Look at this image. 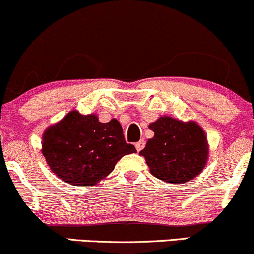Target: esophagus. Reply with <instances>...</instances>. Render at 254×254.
Masks as SVG:
<instances>
[{
	"instance_id": "obj_1",
	"label": "esophagus",
	"mask_w": 254,
	"mask_h": 254,
	"mask_svg": "<svg viewBox=\"0 0 254 254\" xmlns=\"http://www.w3.org/2000/svg\"><path fill=\"white\" fill-rule=\"evenodd\" d=\"M144 145H145V142H144V140H139V142H137L136 143V144H135V146H136V150L137 151H140V150H142V149L143 148H144Z\"/></svg>"
}]
</instances>
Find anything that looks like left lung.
Returning <instances> with one entry per match:
<instances>
[{
	"instance_id": "obj_1",
	"label": "left lung",
	"mask_w": 254,
	"mask_h": 254,
	"mask_svg": "<svg viewBox=\"0 0 254 254\" xmlns=\"http://www.w3.org/2000/svg\"><path fill=\"white\" fill-rule=\"evenodd\" d=\"M149 138L140 156L145 158L152 176L167 183L183 185L196 177L208 160V142L196 122H182L163 116L149 124Z\"/></svg>"
}]
</instances>
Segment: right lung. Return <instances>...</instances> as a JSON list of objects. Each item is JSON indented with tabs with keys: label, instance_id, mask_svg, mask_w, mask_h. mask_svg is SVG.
<instances>
[{
	"label": "right lung",
	"instance_id": "obj_1",
	"mask_svg": "<svg viewBox=\"0 0 254 254\" xmlns=\"http://www.w3.org/2000/svg\"><path fill=\"white\" fill-rule=\"evenodd\" d=\"M42 155L64 182L91 187L108 177L124 155L136 152L125 142L117 119L102 123L97 115L69 111L42 135Z\"/></svg>",
	"mask_w": 254,
	"mask_h": 254
}]
</instances>
